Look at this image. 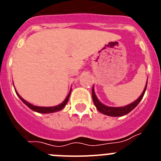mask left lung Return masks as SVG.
<instances>
[{"label": "left lung", "mask_w": 161, "mask_h": 161, "mask_svg": "<svg viewBox=\"0 0 161 161\" xmlns=\"http://www.w3.org/2000/svg\"><path fill=\"white\" fill-rule=\"evenodd\" d=\"M147 83H146V85H145V88L143 89V93L142 94L139 96V97L138 98L137 100L135 101L132 103L129 104L126 106H123V107H109V106H106L102 104V102H99V100L97 97L96 94H95L94 89H92V97H93V103H94L95 106L97 107V110L99 112H101L102 114H104L108 115V116H112V117H119V116H123V115L127 114L128 113H130L132 109H134L137 106L138 104L139 103V102L142 100L143 95L145 93V91H146V89H147Z\"/></svg>", "instance_id": "obj_1"}]
</instances>
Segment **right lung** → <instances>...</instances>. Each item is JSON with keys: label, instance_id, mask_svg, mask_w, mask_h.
I'll use <instances>...</instances> for the list:
<instances>
[{"label": "right lung", "instance_id": "right-lung-1", "mask_svg": "<svg viewBox=\"0 0 161 161\" xmlns=\"http://www.w3.org/2000/svg\"><path fill=\"white\" fill-rule=\"evenodd\" d=\"M71 90H72V89H71ZM71 90H70V92H69V93L68 94V96H67V97L65 98V100L62 103L59 104V105H58V106H52V107H42V106H34V105H32V104L29 103L28 102H26L25 100H24L23 98L20 96V95L18 94V93H16L18 94V96L19 97L20 99L22 101V102H23V103H25V105H26V106H27L28 107L30 108V109H32V110L38 112V113L49 114V113H54V112H56V111H59V110H61V109H63V108L65 106H66V104L68 103V99H69V97H70Z\"/></svg>", "mask_w": 161, "mask_h": 161}]
</instances>
